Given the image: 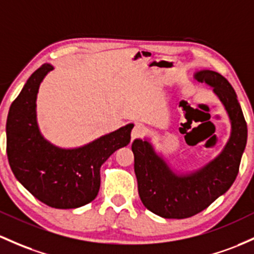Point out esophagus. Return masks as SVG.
<instances>
[{"instance_id":"34e87169","label":"esophagus","mask_w":254,"mask_h":254,"mask_svg":"<svg viewBox=\"0 0 254 254\" xmlns=\"http://www.w3.org/2000/svg\"><path fill=\"white\" fill-rule=\"evenodd\" d=\"M144 132H146L144 127L140 124H136L131 131V140H136V138L142 137V136L144 135Z\"/></svg>"}]
</instances>
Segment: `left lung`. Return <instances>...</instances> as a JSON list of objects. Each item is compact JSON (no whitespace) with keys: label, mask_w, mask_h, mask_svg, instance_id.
Wrapping results in <instances>:
<instances>
[{"label":"left lung","mask_w":254,"mask_h":254,"mask_svg":"<svg viewBox=\"0 0 254 254\" xmlns=\"http://www.w3.org/2000/svg\"><path fill=\"white\" fill-rule=\"evenodd\" d=\"M195 79L213 88L231 123V133L221 154L190 174L174 172L147 140L132 142L135 175L142 204L163 218L183 219L201 212L235 181L247 142V124L235 90L218 72L202 69Z\"/></svg>","instance_id":"1"}]
</instances>
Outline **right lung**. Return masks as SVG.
<instances>
[{"instance_id":"right-lung-1","label":"right lung","mask_w":254,"mask_h":254,"mask_svg":"<svg viewBox=\"0 0 254 254\" xmlns=\"http://www.w3.org/2000/svg\"><path fill=\"white\" fill-rule=\"evenodd\" d=\"M54 68L44 64L27 79L7 117V155L14 176L36 199L54 208H77L93 201L100 189V168L129 144L133 124L83 147L66 149L42 136L36 119L41 82Z\"/></svg>"}]
</instances>
